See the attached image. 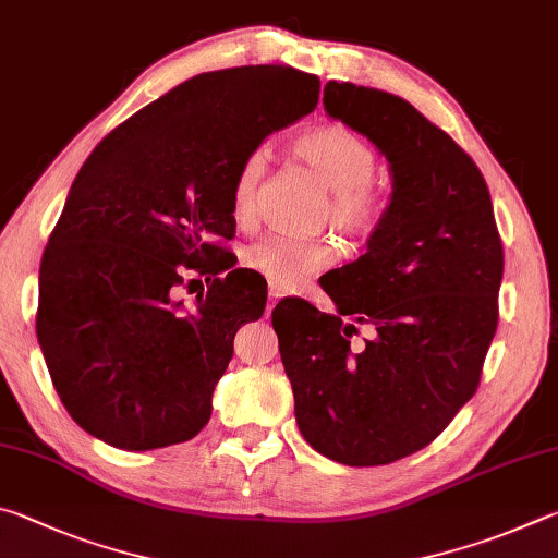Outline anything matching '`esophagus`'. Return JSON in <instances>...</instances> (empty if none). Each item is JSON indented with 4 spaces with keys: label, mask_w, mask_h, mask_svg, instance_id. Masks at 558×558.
I'll return each mask as SVG.
<instances>
[{
    "label": "esophagus",
    "mask_w": 558,
    "mask_h": 558,
    "mask_svg": "<svg viewBox=\"0 0 558 558\" xmlns=\"http://www.w3.org/2000/svg\"><path fill=\"white\" fill-rule=\"evenodd\" d=\"M281 296H284V294H281V291H277V289H269V304H267V314H271V308L274 306H277V301L281 299Z\"/></svg>",
    "instance_id": "1"
}]
</instances>
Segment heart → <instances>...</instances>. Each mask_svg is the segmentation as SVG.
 <instances>
[{"instance_id":"heart-1","label":"heart","mask_w":558,"mask_h":558,"mask_svg":"<svg viewBox=\"0 0 558 558\" xmlns=\"http://www.w3.org/2000/svg\"><path fill=\"white\" fill-rule=\"evenodd\" d=\"M296 154L330 189V220L336 228L350 238L375 234L387 215V198L373 183L377 173L373 146L348 126L328 124L299 136ZM267 163V146H254L234 173L232 213L238 220L252 218ZM333 259L336 247L328 238H294L279 232L252 242L242 254V262L277 291L301 287L311 274L326 269Z\"/></svg>"}]
</instances>
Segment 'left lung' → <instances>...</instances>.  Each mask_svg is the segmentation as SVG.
<instances>
[{
    "label": "left lung",
    "mask_w": 558,
    "mask_h": 558,
    "mask_svg": "<svg viewBox=\"0 0 558 558\" xmlns=\"http://www.w3.org/2000/svg\"><path fill=\"white\" fill-rule=\"evenodd\" d=\"M326 112L387 156L392 201L367 252L308 301L271 311L296 424L330 461L387 465L422 451L481 385L505 252L481 169L392 93L330 81ZM374 338L355 347L356 324Z\"/></svg>",
    "instance_id": "8db88e82"
}]
</instances>
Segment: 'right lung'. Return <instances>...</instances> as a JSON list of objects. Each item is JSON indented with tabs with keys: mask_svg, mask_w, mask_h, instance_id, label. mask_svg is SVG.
<instances>
[{
	"mask_svg": "<svg viewBox=\"0 0 558 558\" xmlns=\"http://www.w3.org/2000/svg\"><path fill=\"white\" fill-rule=\"evenodd\" d=\"M318 95V75L281 63L201 73L87 156L44 250L36 314L56 392L87 434L151 451L208 424L234 333L267 306L222 244L234 173ZM203 278L183 310L178 291Z\"/></svg>",
	"mask_w": 558,
	"mask_h": 558,
	"instance_id": "1",
	"label": "right lung"
}]
</instances>
